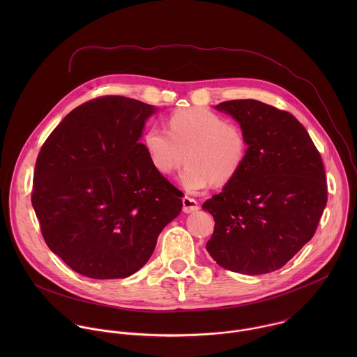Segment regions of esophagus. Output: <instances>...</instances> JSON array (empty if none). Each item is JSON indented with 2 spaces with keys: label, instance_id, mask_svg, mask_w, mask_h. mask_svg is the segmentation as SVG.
<instances>
[{
  "label": "esophagus",
  "instance_id": "esophagus-1",
  "mask_svg": "<svg viewBox=\"0 0 357 357\" xmlns=\"http://www.w3.org/2000/svg\"><path fill=\"white\" fill-rule=\"evenodd\" d=\"M183 210H184V213H194V211L199 210V204L197 199H194L191 197H184L183 198Z\"/></svg>",
  "mask_w": 357,
  "mask_h": 357
}]
</instances>
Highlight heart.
<instances>
[{"mask_svg":"<svg viewBox=\"0 0 357 357\" xmlns=\"http://www.w3.org/2000/svg\"><path fill=\"white\" fill-rule=\"evenodd\" d=\"M169 130L153 123L143 136V144L155 170L174 173L183 163L181 183L197 192L210 183L221 187L243 169L249 155V137L242 125L204 108L176 111L169 116ZM186 156H183V153Z\"/></svg>","mask_w":357,"mask_h":357,"instance_id":"b5f03b06","label":"heart"}]
</instances>
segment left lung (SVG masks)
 Returning <instances> with one entry per match:
<instances>
[{
  "instance_id": "obj_1",
  "label": "left lung",
  "mask_w": 357,
  "mask_h": 357,
  "mask_svg": "<svg viewBox=\"0 0 357 357\" xmlns=\"http://www.w3.org/2000/svg\"><path fill=\"white\" fill-rule=\"evenodd\" d=\"M215 108L243 126L249 155L222 192L202 204L215 222L206 249L232 272L278 271L312 239L327 204L321 156L287 111L253 99Z\"/></svg>"
}]
</instances>
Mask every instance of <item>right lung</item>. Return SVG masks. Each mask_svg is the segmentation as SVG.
<instances>
[{"mask_svg":"<svg viewBox=\"0 0 357 357\" xmlns=\"http://www.w3.org/2000/svg\"><path fill=\"white\" fill-rule=\"evenodd\" d=\"M153 111L123 96L84 102L53 129L37 156L31 204L43 236L81 275L130 276L181 211L183 192L155 170L140 143Z\"/></svg>","mask_w":357,"mask_h":357,"instance_id":"obj_1","label":"right lung"}]
</instances>
